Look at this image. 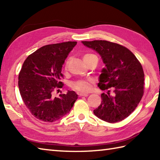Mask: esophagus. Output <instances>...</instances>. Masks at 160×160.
<instances>
[{
	"label": "esophagus",
	"mask_w": 160,
	"mask_h": 160,
	"mask_svg": "<svg viewBox=\"0 0 160 160\" xmlns=\"http://www.w3.org/2000/svg\"><path fill=\"white\" fill-rule=\"evenodd\" d=\"M79 95L80 97H88L89 94H86V93H80Z\"/></svg>",
	"instance_id": "34e87169"
}]
</instances>
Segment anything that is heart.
<instances>
[{
  "label": "heart",
  "mask_w": 160,
  "mask_h": 160,
  "mask_svg": "<svg viewBox=\"0 0 160 160\" xmlns=\"http://www.w3.org/2000/svg\"><path fill=\"white\" fill-rule=\"evenodd\" d=\"M94 57L96 56L93 54H89V53L85 54H84L83 56V60L86 63L90 59H92V57ZM67 66H68V62L66 63V65H65L66 70L67 69ZM90 83H91V80H78L72 84V88L75 89V90H78V91L81 92H88L90 89Z\"/></svg>",
  "instance_id": "heart-1"
}]
</instances>
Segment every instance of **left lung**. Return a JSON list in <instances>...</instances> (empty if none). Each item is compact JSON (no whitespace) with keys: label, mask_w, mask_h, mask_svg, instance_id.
Here are the masks:
<instances>
[{"label":"left lung","mask_w":160,"mask_h":160,"mask_svg":"<svg viewBox=\"0 0 160 160\" xmlns=\"http://www.w3.org/2000/svg\"><path fill=\"white\" fill-rule=\"evenodd\" d=\"M82 42L99 54L106 65L98 87L107 92L101 94V103L94 110V115L110 123L122 121L135 110L143 95L141 63L129 50L117 43L106 40Z\"/></svg>","instance_id":"left-lung-1"}]
</instances>
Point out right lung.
I'll list each match as a JSON object with an SVG mask.
<instances>
[{
  "mask_svg": "<svg viewBox=\"0 0 160 160\" xmlns=\"http://www.w3.org/2000/svg\"><path fill=\"white\" fill-rule=\"evenodd\" d=\"M77 42L45 45L28 56L19 74V92L26 106L35 118L53 122L70 112L78 94L68 91L59 97L52 93L62 88V66Z\"/></svg>",
  "mask_w": 160,
  "mask_h": 160,
  "instance_id": "right-lung-1",
  "label": "right lung"
}]
</instances>
